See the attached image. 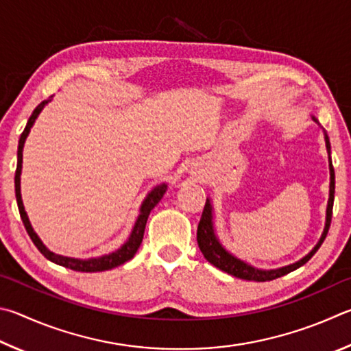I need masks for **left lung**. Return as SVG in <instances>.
I'll return each instance as SVG.
<instances>
[{"label": "left lung", "instance_id": "left-lung-1", "mask_svg": "<svg viewBox=\"0 0 351 351\" xmlns=\"http://www.w3.org/2000/svg\"><path fill=\"white\" fill-rule=\"evenodd\" d=\"M311 119L315 120L319 126L321 123L317 121L315 115H311ZM324 131V138H325V147H327L328 152V169H330V191H328V202H327V211H325V226L324 231L321 234V239H319L317 243L313 247L308 254H305L302 259H299L298 262L290 263V265L280 267V268H271V269H263V268H257L250 265L248 262H245L242 259H239L232 253H230L226 250L222 242L219 241L217 232H216V225H214V206L211 199H206V204L204 208V213H202V219L197 228V243L199 248L202 251V254L205 256V259L222 271L228 273L234 278L239 279H245V280H254V282H267V280H273L278 279L280 276H285L288 273L294 271L299 267L305 265L313 256L316 254V251L321 248L322 242L327 237V232L331 223V213H333V202H335V169H333V163H331V146H330V138L325 129Z\"/></svg>", "mask_w": 351, "mask_h": 351}]
</instances>
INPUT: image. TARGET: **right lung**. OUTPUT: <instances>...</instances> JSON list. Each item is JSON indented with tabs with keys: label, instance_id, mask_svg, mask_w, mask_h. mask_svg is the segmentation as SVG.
<instances>
[{
	"label": "right lung",
	"instance_id": "1",
	"mask_svg": "<svg viewBox=\"0 0 351 351\" xmlns=\"http://www.w3.org/2000/svg\"><path fill=\"white\" fill-rule=\"evenodd\" d=\"M52 101V97H49L47 100L41 101L38 106L35 108V110L30 115V119L27 120V125L24 128V131L20 137V141H18V152H16V171H15V195H16V204H18V210H20V216L24 226H26L27 234L32 239V242L35 243V247L40 250V253L57 265L71 268L73 271H82V273H97V271H106V269H112L115 267L121 265L128 261H131L132 257L137 253V250L140 247L141 241H143V234H145V226L147 222V217L152 211V208L156 206L168 189V185L166 183H160V185L154 186L149 193L146 194V197L143 199L138 210V216L135 219V223L131 230V234L126 239V242L121 245L120 248H117L115 251L109 254H103L98 257H89V259H78V257H67V256H61L53 253V251L49 250L45 243H43L38 234L34 231L32 225H30V220L27 217V213L24 210L23 205V199H21V169H23V147L24 143H26V138L32 129L34 123L38 119V115L41 114V110L45 109L47 103Z\"/></svg>",
	"mask_w": 351,
	"mask_h": 351
}]
</instances>
